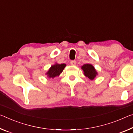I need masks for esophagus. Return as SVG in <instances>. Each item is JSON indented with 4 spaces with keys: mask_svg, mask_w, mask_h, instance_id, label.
<instances>
[{
    "mask_svg": "<svg viewBox=\"0 0 133 133\" xmlns=\"http://www.w3.org/2000/svg\"><path fill=\"white\" fill-rule=\"evenodd\" d=\"M70 64L72 65V66H75V65L76 64V61L72 60L70 62Z\"/></svg>",
    "mask_w": 133,
    "mask_h": 133,
    "instance_id": "esophagus-1",
    "label": "esophagus"
}]
</instances>
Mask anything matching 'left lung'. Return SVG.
<instances>
[{
    "instance_id": "obj_1",
    "label": "left lung",
    "mask_w": 133,
    "mask_h": 133,
    "mask_svg": "<svg viewBox=\"0 0 133 133\" xmlns=\"http://www.w3.org/2000/svg\"><path fill=\"white\" fill-rule=\"evenodd\" d=\"M81 68L83 70L85 76L89 78L91 81L94 80L98 75V73L95 67L90 64H84L82 66Z\"/></svg>"
}]
</instances>
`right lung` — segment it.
Segmentation results:
<instances>
[{
	"mask_svg": "<svg viewBox=\"0 0 133 133\" xmlns=\"http://www.w3.org/2000/svg\"><path fill=\"white\" fill-rule=\"evenodd\" d=\"M66 66V65L64 63L60 64L56 63L55 64L51 66L47 73H46V75H47L48 78H54L60 75V73H62Z\"/></svg>",
	"mask_w": 133,
	"mask_h": 133,
	"instance_id": "add662e5",
	"label": "right lung"
}]
</instances>
